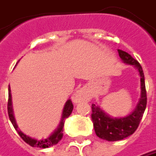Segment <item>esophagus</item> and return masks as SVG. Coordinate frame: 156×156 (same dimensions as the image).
Returning a JSON list of instances; mask_svg holds the SVG:
<instances>
[{"label":"esophagus","instance_id":"esophagus-1","mask_svg":"<svg viewBox=\"0 0 156 156\" xmlns=\"http://www.w3.org/2000/svg\"><path fill=\"white\" fill-rule=\"evenodd\" d=\"M88 100H89V96L82 88L76 91L72 96V101L76 104L80 103L82 101H87Z\"/></svg>","mask_w":156,"mask_h":156}]
</instances>
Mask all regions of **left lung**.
I'll list each match as a JSON object with an SVG mask.
<instances>
[{
	"instance_id": "8db88e82",
	"label": "left lung",
	"mask_w": 156,
	"mask_h": 156,
	"mask_svg": "<svg viewBox=\"0 0 156 156\" xmlns=\"http://www.w3.org/2000/svg\"><path fill=\"white\" fill-rule=\"evenodd\" d=\"M118 51L124 63L133 65L138 71L141 81V97L134 111L123 118H112L100 106L95 104L92 105V120L95 133L100 138L109 142L119 141L133 134L138 127L147 105V93L142 66L127 52L121 50Z\"/></svg>"
}]
</instances>
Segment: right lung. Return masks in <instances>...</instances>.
<instances>
[{
  "mask_svg": "<svg viewBox=\"0 0 156 156\" xmlns=\"http://www.w3.org/2000/svg\"><path fill=\"white\" fill-rule=\"evenodd\" d=\"M74 108V105L72 104L71 100H68L67 102L64 105L63 110H62V119L60 121V124L57 126L56 129L52 132L51 136H49L48 137L42 140H37V139L32 138L28 136L26 134H24L20 129L18 127L17 123L15 121V118L13 115V110H12V95H11V89H10V86H8V101H7V112L9 116V119L11 121V123L13 125L14 129H16L18 134L20 135V136L21 137L27 144H28L32 147H37V148H41V149H46L51 146L56 145L62 138L63 136V126H64V120L69 117L71 114L72 111Z\"/></svg>",
  "mask_w": 156,
  "mask_h": 156,
  "instance_id": "1",
  "label": "right lung"
}]
</instances>
